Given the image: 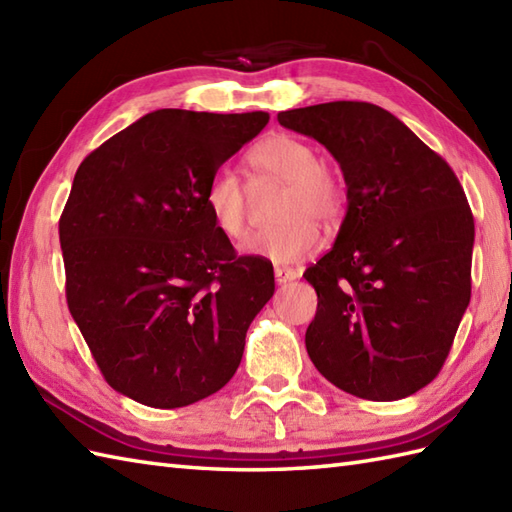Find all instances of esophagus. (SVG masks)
I'll use <instances>...</instances> for the list:
<instances>
[{"mask_svg": "<svg viewBox=\"0 0 512 512\" xmlns=\"http://www.w3.org/2000/svg\"><path fill=\"white\" fill-rule=\"evenodd\" d=\"M299 273L295 268H288V266H275V279L277 284H288V281L297 279Z\"/></svg>", "mask_w": 512, "mask_h": 512, "instance_id": "esophagus-1", "label": "esophagus"}]
</instances>
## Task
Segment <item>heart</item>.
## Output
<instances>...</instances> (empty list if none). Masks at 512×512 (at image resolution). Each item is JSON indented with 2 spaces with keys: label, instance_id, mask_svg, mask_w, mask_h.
<instances>
[{
  "label": "heart",
  "instance_id": "b5f03b06",
  "mask_svg": "<svg viewBox=\"0 0 512 512\" xmlns=\"http://www.w3.org/2000/svg\"><path fill=\"white\" fill-rule=\"evenodd\" d=\"M250 162L259 176L290 182L284 206L286 224L259 231L242 246L246 255L266 257L275 264H292L321 246V228L341 222L345 211V184L319 151L306 140L277 134L257 145ZM253 189L237 171L217 169L206 187V209L215 226L233 242L248 235Z\"/></svg>",
  "mask_w": 512,
  "mask_h": 512
}]
</instances>
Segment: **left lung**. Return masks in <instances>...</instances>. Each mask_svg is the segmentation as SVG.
<instances>
[{
    "instance_id": "8db88e82",
    "label": "left lung",
    "mask_w": 512,
    "mask_h": 512,
    "mask_svg": "<svg viewBox=\"0 0 512 512\" xmlns=\"http://www.w3.org/2000/svg\"><path fill=\"white\" fill-rule=\"evenodd\" d=\"M341 165L347 213L303 277L319 306L306 347L332 385L365 400L416 394L440 374L471 301L475 224L447 160L363 101L279 112Z\"/></svg>"
}]
</instances>
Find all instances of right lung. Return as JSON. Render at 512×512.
Listing matches in <instances>:
<instances>
[{
	"label": "right lung",
	"mask_w": 512,
	"mask_h": 512,
	"mask_svg": "<svg viewBox=\"0 0 512 512\" xmlns=\"http://www.w3.org/2000/svg\"><path fill=\"white\" fill-rule=\"evenodd\" d=\"M268 118L158 110L76 169L59 220L65 299L107 385L140 405L222 389L273 297V266L237 255L206 209L213 173Z\"/></svg>",
	"instance_id": "1"
}]
</instances>
